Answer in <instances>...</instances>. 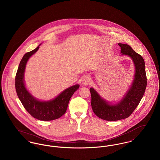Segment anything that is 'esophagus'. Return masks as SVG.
Instances as JSON below:
<instances>
[{
  "label": "esophagus",
  "mask_w": 160,
  "mask_h": 160,
  "mask_svg": "<svg viewBox=\"0 0 160 160\" xmlns=\"http://www.w3.org/2000/svg\"><path fill=\"white\" fill-rule=\"evenodd\" d=\"M91 78L89 75H86L82 79V84L83 85H88L91 82Z\"/></svg>",
  "instance_id": "1"
}]
</instances>
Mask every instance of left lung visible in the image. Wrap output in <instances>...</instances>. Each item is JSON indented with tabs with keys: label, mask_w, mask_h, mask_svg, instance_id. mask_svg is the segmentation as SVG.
I'll return each mask as SVG.
<instances>
[{
	"label": "left lung",
	"mask_w": 160,
	"mask_h": 160,
	"mask_svg": "<svg viewBox=\"0 0 160 160\" xmlns=\"http://www.w3.org/2000/svg\"><path fill=\"white\" fill-rule=\"evenodd\" d=\"M122 56L129 57L133 63L135 72L131 85L122 99L111 103L102 98L93 88H90L91 106L94 113L107 121H117L128 118L134 111L142 98L147 85L145 63L142 57L127 44L118 43Z\"/></svg>",
	"instance_id": "8db88e82"
}]
</instances>
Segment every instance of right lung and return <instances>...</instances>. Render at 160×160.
<instances>
[{
	"label": "right lung",
	"instance_id": "obj_1",
	"mask_svg": "<svg viewBox=\"0 0 160 160\" xmlns=\"http://www.w3.org/2000/svg\"><path fill=\"white\" fill-rule=\"evenodd\" d=\"M40 45L26 53L22 58L16 75L15 86L19 100L31 116L39 120L51 121L65 114L71 97L79 88L80 85H73L65 89L55 98L47 101L40 100L29 92L25 83V71L29 58L38 51Z\"/></svg>",
	"mask_w": 160,
	"mask_h": 160
}]
</instances>
